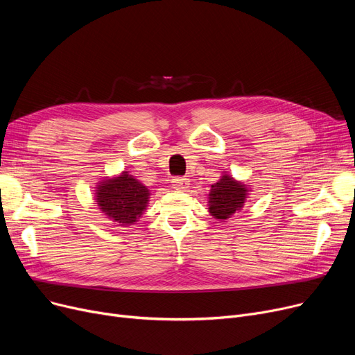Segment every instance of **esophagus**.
Returning a JSON list of instances; mask_svg holds the SVG:
<instances>
[{
    "label": "esophagus",
    "mask_w": 355,
    "mask_h": 355,
    "mask_svg": "<svg viewBox=\"0 0 355 355\" xmlns=\"http://www.w3.org/2000/svg\"><path fill=\"white\" fill-rule=\"evenodd\" d=\"M171 185H173V189L184 191V190H187L190 187V180L184 178V177H175V178H173Z\"/></svg>",
    "instance_id": "obj_1"
}]
</instances>
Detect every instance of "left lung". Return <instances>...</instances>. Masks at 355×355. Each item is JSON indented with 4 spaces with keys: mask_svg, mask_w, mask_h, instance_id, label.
<instances>
[{
    "mask_svg": "<svg viewBox=\"0 0 355 355\" xmlns=\"http://www.w3.org/2000/svg\"><path fill=\"white\" fill-rule=\"evenodd\" d=\"M248 185L236 181L229 174L211 185L209 194V211L217 220H227L234 213L240 211L248 198Z\"/></svg>",
    "mask_w": 355,
    "mask_h": 355,
    "instance_id": "left-lung-1",
    "label": "left lung"
}]
</instances>
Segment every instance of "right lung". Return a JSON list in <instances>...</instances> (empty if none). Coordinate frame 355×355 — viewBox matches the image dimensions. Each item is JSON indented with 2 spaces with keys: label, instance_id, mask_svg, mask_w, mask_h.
I'll use <instances>...</instances> for the list:
<instances>
[{
  "label": "right lung",
  "instance_id": "1",
  "mask_svg": "<svg viewBox=\"0 0 355 355\" xmlns=\"http://www.w3.org/2000/svg\"><path fill=\"white\" fill-rule=\"evenodd\" d=\"M149 190L135 177L123 171L114 178H105L96 187V204L101 211L119 226L135 225L146 209Z\"/></svg>",
  "mask_w": 355,
  "mask_h": 355
}]
</instances>
